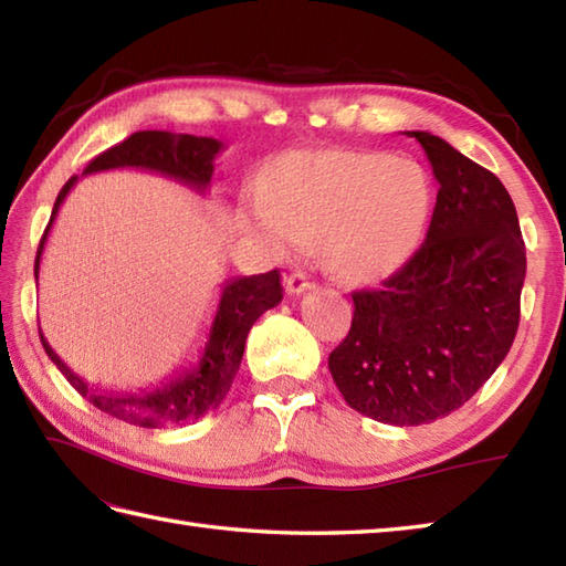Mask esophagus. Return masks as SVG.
<instances>
[{"mask_svg":"<svg viewBox=\"0 0 566 566\" xmlns=\"http://www.w3.org/2000/svg\"><path fill=\"white\" fill-rule=\"evenodd\" d=\"M284 290H286V294L298 296V294H304V292H308V290H314V282L308 280L306 272H292V274L284 280Z\"/></svg>","mask_w":566,"mask_h":566,"instance_id":"1","label":"esophagus"}]
</instances>
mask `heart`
<instances>
[{"label": "heart", "mask_w": 566, "mask_h": 566, "mask_svg": "<svg viewBox=\"0 0 566 566\" xmlns=\"http://www.w3.org/2000/svg\"><path fill=\"white\" fill-rule=\"evenodd\" d=\"M248 223L270 245L321 240L343 282H377L413 255L430 219L423 167L379 150H294L262 167Z\"/></svg>", "instance_id": "1"}]
</instances>
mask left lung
Here are the masks:
<instances>
[{
	"instance_id": "1",
	"label": "left lung",
	"mask_w": 566,
	"mask_h": 566,
	"mask_svg": "<svg viewBox=\"0 0 566 566\" xmlns=\"http://www.w3.org/2000/svg\"><path fill=\"white\" fill-rule=\"evenodd\" d=\"M438 179L423 245L379 290L355 292L328 357L343 399L389 426H423L484 387L521 321L525 243L501 179L428 130H408Z\"/></svg>"
}]
</instances>
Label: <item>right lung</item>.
I'll list each match as a JSON object with an SVG mask.
<instances>
[{"instance_id":"right-lung-1","label":"right lung","mask_w":566,"mask_h":566,"mask_svg":"<svg viewBox=\"0 0 566 566\" xmlns=\"http://www.w3.org/2000/svg\"><path fill=\"white\" fill-rule=\"evenodd\" d=\"M221 140L207 136L170 134V130H138V134L128 136L124 143H118V146L97 155V158L84 167L82 175L134 167V170H148L155 175L170 177L175 182L203 195L211 185L213 160L216 155L221 153ZM75 182L77 175L67 179L55 199L51 221H48L39 252H35V280H39L41 255L48 233H51L55 216L60 207H63L65 197L70 195V189L75 187ZM280 302L282 284L280 272L276 270L252 276H235V280L223 282L219 306H216V316L211 321L199 363L191 365L189 369H182L170 381H163L158 387L150 389H140L136 394L106 391L102 387H92V384L77 377L75 371L55 355L53 347L43 338L41 326L39 335L43 350L53 359V365L63 371L72 387H75L90 403L97 406L99 411L143 428L185 426L195 423V420L203 418L221 406L235 379L240 359H243L245 340L252 323H255L264 311L274 308Z\"/></svg>"}]
</instances>
